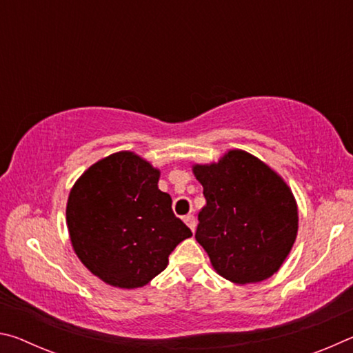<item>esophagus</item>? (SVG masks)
<instances>
[{
  "mask_svg": "<svg viewBox=\"0 0 353 353\" xmlns=\"http://www.w3.org/2000/svg\"><path fill=\"white\" fill-rule=\"evenodd\" d=\"M183 223L190 227L191 232H194V229H196V219H194L193 214H187V216L183 218Z\"/></svg>",
  "mask_w": 353,
  "mask_h": 353,
  "instance_id": "esophagus-1",
  "label": "esophagus"
}]
</instances>
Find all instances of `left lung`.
<instances>
[{"mask_svg": "<svg viewBox=\"0 0 353 353\" xmlns=\"http://www.w3.org/2000/svg\"><path fill=\"white\" fill-rule=\"evenodd\" d=\"M191 168L207 201L194 236L213 270L236 285L270 279L291 252L299 229L297 202L283 177L243 149Z\"/></svg>", "mask_w": 353, "mask_h": 353, "instance_id": "left-lung-1", "label": "left lung"}]
</instances>
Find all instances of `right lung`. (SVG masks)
Returning <instances> with one entry per match:
<instances>
[{"mask_svg":"<svg viewBox=\"0 0 353 353\" xmlns=\"http://www.w3.org/2000/svg\"><path fill=\"white\" fill-rule=\"evenodd\" d=\"M160 170L132 151L98 160L70 191L67 227L77 259L115 288L148 285L191 230L159 190Z\"/></svg>","mask_w":353,"mask_h":353,"instance_id":"obj_1","label":"right lung"}]
</instances>
